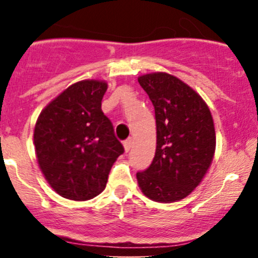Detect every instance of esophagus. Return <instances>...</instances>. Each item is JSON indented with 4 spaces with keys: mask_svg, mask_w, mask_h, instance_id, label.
<instances>
[{
    "mask_svg": "<svg viewBox=\"0 0 258 258\" xmlns=\"http://www.w3.org/2000/svg\"><path fill=\"white\" fill-rule=\"evenodd\" d=\"M132 143H133L132 138H127L126 141H123V148H125V152H128V150L131 149Z\"/></svg>",
    "mask_w": 258,
    "mask_h": 258,
    "instance_id": "34e87169",
    "label": "esophagus"
}]
</instances>
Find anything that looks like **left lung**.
<instances>
[{"mask_svg":"<svg viewBox=\"0 0 258 258\" xmlns=\"http://www.w3.org/2000/svg\"><path fill=\"white\" fill-rule=\"evenodd\" d=\"M152 100L156 150L152 165L137 173L142 193L158 203L184 199L211 166L216 132L211 111L199 94L167 73L138 78Z\"/></svg>","mask_w":258,"mask_h":258,"instance_id":"1","label":"left lung"}]
</instances>
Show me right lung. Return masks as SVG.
I'll return each mask as SVG.
<instances>
[{
	"label": "right lung",
	"mask_w": 258,
	"mask_h": 258,
	"mask_svg": "<svg viewBox=\"0 0 258 258\" xmlns=\"http://www.w3.org/2000/svg\"><path fill=\"white\" fill-rule=\"evenodd\" d=\"M108 84L82 80L48 103L37 117L34 144L38 166L55 193L85 201L104 190L111 166L123 153L102 111Z\"/></svg>",
	"instance_id": "obj_1"
}]
</instances>
